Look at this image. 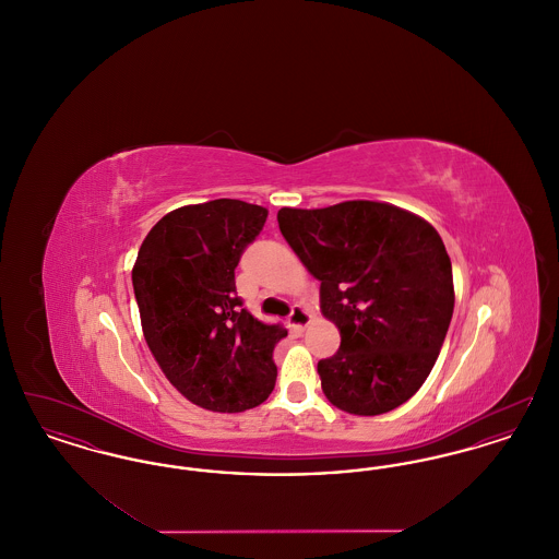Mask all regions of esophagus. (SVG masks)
<instances>
[{
	"label": "esophagus",
	"mask_w": 559,
	"mask_h": 559,
	"mask_svg": "<svg viewBox=\"0 0 559 559\" xmlns=\"http://www.w3.org/2000/svg\"><path fill=\"white\" fill-rule=\"evenodd\" d=\"M310 322H312V317H310V312L306 308H301V306L293 308L292 317H289V326L297 329V331H304Z\"/></svg>",
	"instance_id": "34e87169"
}]
</instances>
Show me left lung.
Wrapping results in <instances>:
<instances>
[{
	"label": "left lung",
	"mask_w": 559,
	"mask_h": 559,
	"mask_svg": "<svg viewBox=\"0 0 559 559\" xmlns=\"http://www.w3.org/2000/svg\"><path fill=\"white\" fill-rule=\"evenodd\" d=\"M278 228L320 281L342 346L319 362L326 400L358 417L394 411L426 383L454 308L451 258L417 213L381 201L278 210Z\"/></svg>",
	"instance_id": "obj_1"
}]
</instances>
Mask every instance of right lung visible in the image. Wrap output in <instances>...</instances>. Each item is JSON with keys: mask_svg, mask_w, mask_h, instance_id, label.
<instances>
[{"mask_svg": "<svg viewBox=\"0 0 559 559\" xmlns=\"http://www.w3.org/2000/svg\"><path fill=\"white\" fill-rule=\"evenodd\" d=\"M267 210L239 199L185 205L163 215L132 267L142 333L169 383L212 413H242L276 383L274 346L287 335L247 312L235 267Z\"/></svg>", "mask_w": 559, "mask_h": 559, "instance_id": "obj_1", "label": "right lung"}]
</instances>
